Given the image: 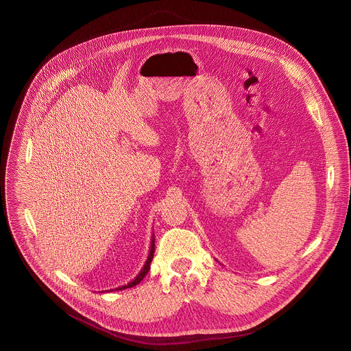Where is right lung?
<instances>
[{
	"instance_id": "obj_1",
	"label": "right lung",
	"mask_w": 351,
	"mask_h": 351,
	"mask_svg": "<svg viewBox=\"0 0 351 351\" xmlns=\"http://www.w3.org/2000/svg\"><path fill=\"white\" fill-rule=\"evenodd\" d=\"M154 253H155V235H152L149 254H148V257H147V261H145V264H144L143 269H141L140 273L136 276V278H134V280H132V281H130V282H128L126 285L118 287L116 289H117V291H121V289H126V288H132V287L137 285V284H138V282H140V281L147 276V273L149 272V269H151V263H152V258H154ZM110 291H113V289H110Z\"/></svg>"
}]
</instances>
